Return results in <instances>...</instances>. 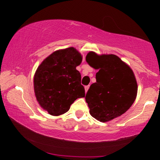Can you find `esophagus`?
<instances>
[{
    "label": "esophagus",
    "mask_w": 160,
    "mask_h": 160,
    "mask_svg": "<svg viewBox=\"0 0 160 160\" xmlns=\"http://www.w3.org/2000/svg\"><path fill=\"white\" fill-rule=\"evenodd\" d=\"M89 86H85V91H86V92H87V91H88V89H89Z\"/></svg>",
    "instance_id": "1"
}]
</instances>
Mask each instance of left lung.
<instances>
[{"label":"left lung","instance_id":"1","mask_svg":"<svg viewBox=\"0 0 160 160\" xmlns=\"http://www.w3.org/2000/svg\"><path fill=\"white\" fill-rule=\"evenodd\" d=\"M86 61L98 70L96 82L90 86L85 98L92 117L105 122L126 113L138 92L136 78L131 68L113 54L89 52Z\"/></svg>","mask_w":160,"mask_h":160}]
</instances>
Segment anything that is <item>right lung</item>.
<instances>
[{
	"label": "right lung",
	"instance_id": "add662e5",
	"mask_svg": "<svg viewBox=\"0 0 160 160\" xmlns=\"http://www.w3.org/2000/svg\"><path fill=\"white\" fill-rule=\"evenodd\" d=\"M82 59L78 50L69 47L53 52L38 66L34 90L40 106L49 114H63L76 99L85 97L81 75L76 69Z\"/></svg>",
	"mask_w": 160,
	"mask_h": 160
}]
</instances>
